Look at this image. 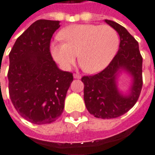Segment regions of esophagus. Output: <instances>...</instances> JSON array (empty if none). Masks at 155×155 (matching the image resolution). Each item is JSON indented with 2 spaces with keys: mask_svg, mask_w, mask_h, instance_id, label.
Wrapping results in <instances>:
<instances>
[{
  "mask_svg": "<svg viewBox=\"0 0 155 155\" xmlns=\"http://www.w3.org/2000/svg\"><path fill=\"white\" fill-rule=\"evenodd\" d=\"M81 75L79 74H74V78H75V79H81Z\"/></svg>",
  "mask_w": 155,
  "mask_h": 155,
  "instance_id": "esophagus-1",
  "label": "esophagus"
}]
</instances>
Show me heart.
<instances>
[{"label": "heart", "instance_id": "1", "mask_svg": "<svg viewBox=\"0 0 155 155\" xmlns=\"http://www.w3.org/2000/svg\"><path fill=\"white\" fill-rule=\"evenodd\" d=\"M63 42L51 45L54 59L65 69L76 60L86 72L94 74L104 69L117 53L119 37L107 25H74L61 31Z\"/></svg>", "mask_w": 155, "mask_h": 155}]
</instances>
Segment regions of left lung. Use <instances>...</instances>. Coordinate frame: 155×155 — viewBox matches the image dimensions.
Here are the masks:
<instances>
[{
  "label": "left lung",
  "instance_id": "1",
  "mask_svg": "<svg viewBox=\"0 0 155 155\" xmlns=\"http://www.w3.org/2000/svg\"><path fill=\"white\" fill-rule=\"evenodd\" d=\"M105 22L120 36L119 50L104 69L94 75L83 76L81 81L84 83L85 104L90 114L110 119L129 111L139 99L142 88V56L138 42L124 26L108 19ZM121 68L130 72L134 79L131 93L128 96L121 95L116 88L115 77Z\"/></svg>",
  "mask_w": 155,
  "mask_h": 155
}]
</instances>
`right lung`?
Masks as SVG:
<instances>
[{"instance_id":"1","label":"right lung","mask_w":155,"mask_h":155,"mask_svg":"<svg viewBox=\"0 0 155 155\" xmlns=\"http://www.w3.org/2000/svg\"><path fill=\"white\" fill-rule=\"evenodd\" d=\"M59 27V21H35L9 53L10 99L18 113L35 124H51L61 116L74 80L72 73L60 70L51 56V38Z\"/></svg>"}]
</instances>
